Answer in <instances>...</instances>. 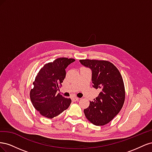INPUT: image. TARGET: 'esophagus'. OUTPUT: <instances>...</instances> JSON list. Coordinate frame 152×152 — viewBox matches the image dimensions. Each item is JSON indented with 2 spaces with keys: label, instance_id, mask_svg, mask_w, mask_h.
Here are the masks:
<instances>
[{
  "label": "esophagus",
  "instance_id": "34e87169",
  "mask_svg": "<svg viewBox=\"0 0 152 152\" xmlns=\"http://www.w3.org/2000/svg\"><path fill=\"white\" fill-rule=\"evenodd\" d=\"M72 101L73 102H77V101H79V98H77V97H74L72 98Z\"/></svg>",
  "mask_w": 152,
  "mask_h": 152
}]
</instances>
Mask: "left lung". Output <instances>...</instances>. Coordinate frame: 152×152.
Segmentation results:
<instances>
[{"label":"left lung","mask_w":152,"mask_h":152,"mask_svg":"<svg viewBox=\"0 0 152 152\" xmlns=\"http://www.w3.org/2000/svg\"><path fill=\"white\" fill-rule=\"evenodd\" d=\"M82 65L92 71V82L101 92L90 102L84 112L86 118L96 126L109 123L121 111L125 100V88L122 75L113 64L108 61L81 59Z\"/></svg>","instance_id":"1"}]
</instances>
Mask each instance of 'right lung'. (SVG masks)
<instances>
[{
    "label": "right lung",
    "mask_w": 152,
    "mask_h": 152,
    "mask_svg": "<svg viewBox=\"0 0 152 152\" xmlns=\"http://www.w3.org/2000/svg\"><path fill=\"white\" fill-rule=\"evenodd\" d=\"M74 61L72 58H58L45 64L36 76L30 93V99L34 108L45 117H56L70 106L71 99L56 92L65 78L66 68Z\"/></svg>",
    "instance_id": "right-lung-1"
}]
</instances>
